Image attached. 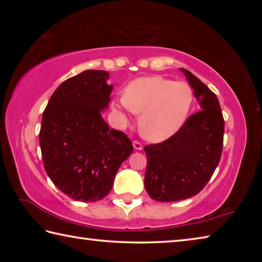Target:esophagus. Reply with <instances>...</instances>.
<instances>
[{
    "label": "esophagus",
    "mask_w": 262,
    "mask_h": 262,
    "mask_svg": "<svg viewBox=\"0 0 262 262\" xmlns=\"http://www.w3.org/2000/svg\"><path fill=\"white\" fill-rule=\"evenodd\" d=\"M133 145H134V149L135 150H142V149H143V144H142L140 141H136V140L133 141Z\"/></svg>",
    "instance_id": "34e87169"
}]
</instances>
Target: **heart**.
Here are the masks:
<instances>
[{
  "label": "heart",
  "mask_w": 262,
  "mask_h": 262,
  "mask_svg": "<svg viewBox=\"0 0 262 262\" xmlns=\"http://www.w3.org/2000/svg\"><path fill=\"white\" fill-rule=\"evenodd\" d=\"M193 101L187 83L161 76L141 77L127 86L125 97L115 107L140 114V132L145 139L159 142L168 139L183 126Z\"/></svg>",
  "instance_id": "heart-1"
}]
</instances>
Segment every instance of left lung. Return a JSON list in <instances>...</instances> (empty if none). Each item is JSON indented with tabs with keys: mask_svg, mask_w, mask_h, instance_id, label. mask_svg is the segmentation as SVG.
Masks as SVG:
<instances>
[{
	"mask_svg": "<svg viewBox=\"0 0 262 262\" xmlns=\"http://www.w3.org/2000/svg\"><path fill=\"white\" fill-rule=\"evenodd\" d=\"M202 110L161 143L144 147L145 190L159 202H174L201 192L214 174L223 149L224 119L216 95L183 69Z\"/></svg>",
	"mask_w": 262,
	"mask_h": 262,
	"instance_id": "obj_1",
	"label": "left lung"
}]
</instances>
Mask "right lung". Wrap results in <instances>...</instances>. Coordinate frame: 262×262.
<instances>
[{
  "label": "right lung",
  "instance_id": "obj_1",
  "mask_svg": "<svg viewBox=\"0 0 262 262\" xmlns=\"http://www.w3.org/2000/svg\"><path fill=\"white\" fill-rule=\"evenodd\" d=\"M104 70H85L56 89L42 113L39 142L43 167L57 188L77 201L104 199L121 163L133 152L123 132L110 129L100 111L112 85Z\"/></svg>",
  "mask_w": 262,
  "mask_h": 262
}]
</instances>
